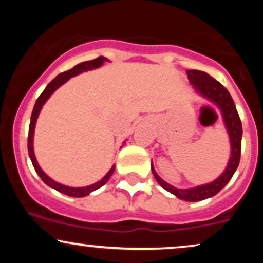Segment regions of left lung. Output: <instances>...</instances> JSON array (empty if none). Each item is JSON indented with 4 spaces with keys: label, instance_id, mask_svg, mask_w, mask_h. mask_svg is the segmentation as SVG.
<instances>
[{
    "label": "left lung",
    "instance_id": "8db88e82",
    "mask_svg": "<svg viewBox=\"0 0 263 263\" xmlns=\"http://www.w3.org/2000/svg\"><path fill=\"white\" fill-rule=\"evenodd\" d=\"M188 74V79L190 84L193 85V89L195 92L203 96L204 99L213 102L216 107L219 108L221 112L222 121H224L225 128L229 134L230 138V158H229L228 165H226L225 171L222 172L220 176L213 182L203 184V185L194 186V188H176V186L171 185L167 182L162 179L161 177L157 174L153 167V163L151 165L152 168V173L155 176L156 180L159 183V185L167 192L172 193L176 195L177 198L182 199L185 201H200L204 199L211 198L216 195L224 186L230 182V179L234 176L235 171L237 170L238 163H240V155H241V138H242V125H241V120L238 117L236 106L232 100L230 92L225 89L218 80L214 79L209 74L205 71L200 70H186Z\"/></svg>",
    "mask_w": 263,
    "mask_h": 263
}]
</instances>
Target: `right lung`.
Wrapping results in <instances>:
<instances>
[{
  "mask_svg": "<svg viewBox=\"0 0 263 263\" xmlns=\"http://www.w3.org/2000/svg\"><path fill=\"white\" fill-rule=\"evenodd\" d=\"M104 62H108V59L105 58V57H99V58H96V59H93V60H89V62L80 63V64L75 65L73 69H70V70L64 71V73L59 74L58 77L54 78V79L50 81L49 84H48L47 87H45V89H44V91L42 92L41 95H39V98L37 99V101H35L34 107H33V112H32V116H31V123H29V132H28V153H29V158H31L32 164H33V167H34L35 172H37V174L42 178V180H43V182L47 184L48 186H50V188L58 190V192L63 193V194L69 195V197L83 198V197H86V195H89L90 193L93 192V190L101 188V186L105 185L107 180L110 179V177L112 176V173H114V171H115V165H112V168H111V170L107 172L106 176L102 178V179L99 180V182L91 184V185L80 186V188H75V186H68V185H64V184H60L58 182H55V180H53L52 178L48 177L47 174H45L44 172L42 171V168L39 167L37 159H35L34 149H33V137H34L35 122H37L39 112H41V110H42V107H43V105L45 104V102H47L48 99L50 98V95H52V93L55 91V90L58 89V87L62 86L63 84H65L66 81L70 79V78L77 77V75L84 73V71L92 70V69L100 68V66L104 64Z\"/></svg>",
  "mask_w": 263,
  "mask_h": 263,
  "instance_id": "1",
  "label": "right lung"
}]
</instances>
